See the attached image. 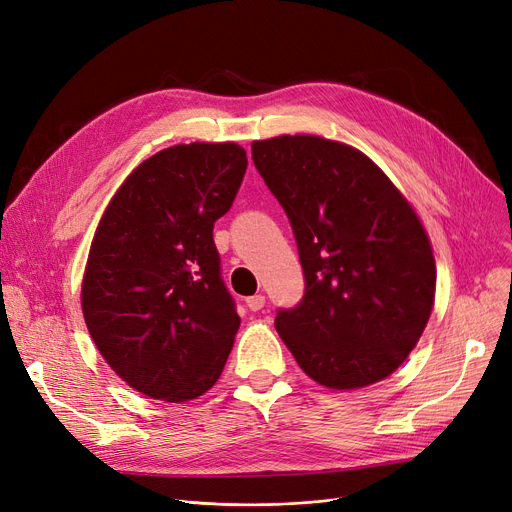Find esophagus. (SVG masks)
I'll return each mask as SVG.
<instances>
[{
    "label": "esophagus",
    "instance_id": "1",
    "mask_svg": "<svg viewBox=\"0 0 512 512\" xmlns=\"http://www.w3.org/2000/svg\"><path fill=\"white\" fill-rule=\"evenodd\" d=\"M263 305H265V297H263V294H253V297L247 299V307H249L251 311H259Z\"/></svg>",
    "mask_w": 512,
    "mask_h": 512
}]
</instances>
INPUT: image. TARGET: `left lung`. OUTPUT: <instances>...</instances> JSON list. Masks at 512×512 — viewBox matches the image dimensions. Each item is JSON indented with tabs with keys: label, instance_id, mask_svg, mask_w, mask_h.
I'll return each instance as SVG.
<instances>
[{
	"label": "left lung",
	"instance_id": "1",
	"mask_svg": "<svg viewBox=\"0 0 512 512\" xmlns=\"http://www.w3.org/2000/svg\"><path fill=\"white\" fill-rule=\"evenodd\" d=\"M305 272L299 307L276 330L319 386L357 390L394 373L436 299V259L417 211L359 149L315 134L253 141Z\"/></svg>",
	"mask_w": 512,
	"mask_h": 512
}]
</instances>
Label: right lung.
<instances>
[{
    "label": "right lung",
    "instance_id": "add662e5",
    "mask_svg": "<svg viewBox=\"0 0 512 512\" xmlns=\"http://www.w3.org/2000/svg\"><path fill=\"white\" fill-rule=\"evenodd\" d=\"M245 170L230 141L161 149L101 215L80 305L105 363L149 398L186 402L220 380L240 317L211 232Z\"/></svg>",
    "mask_w": 512,
    "mask_h": 512
}]
</instances>
